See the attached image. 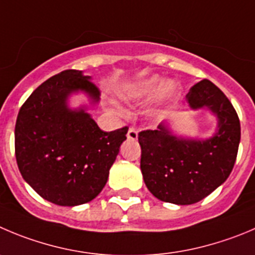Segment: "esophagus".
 <instances>
[{
	"mask_svg": "<svg viewBox=\"0 0 255 255\" xmlns=\"http://www.w3.org/2000/svg\"><path fill=\"white\" fill-rule=\"evenodd\" d=\"M128 139L136 140L137 139V129L134 126H130L129 131H128Z\"/></svg>",
	"mask_w": 255,
	"mask_h": 255,
	"instance_id": "esophagus-1",
	"label": "esophagus"
}]
</instances>
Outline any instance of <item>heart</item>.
<instances>
[{
  "instance_id": "1",
  "label": "heart",
  "mask_w": 255,
  "mask_h": 255,
  "mask_svg": "<svg viewBox=\"0 0 255 255\" xmlns=\"http://www.w3.org/2000/svg\"><path fill=\"white\" fill-rule=\"evenodd\" d=\"M157 84H159V80L154 79V80H150V81H147V82H144L142 85H139V86L135 87V89L132 90L131 98L132 99H141V98H144V96L149 95L152 90L156 87ZM174 91H175V86H174L173 84L166 85V86L161 90V93H160L159 98H157V105H162L164 103H166V101H168L169 99L174 95Z\"/></svg>"
}]
</instances>
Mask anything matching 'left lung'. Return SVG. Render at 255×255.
<instances>
[{
    "instance_id": "8db88e82",
    "label": "left lung",
    "mask_w": 255,
    "mask_h": 255,
    "mask_svg": "<svg viewBox=\"0 0 255 255\" xmlns=\"http://www.w3.org/2000/svg\"><path fill=\"white\" fill-rule=\"evenodd\" d=\"M193 109L208 108L218 118V132L196 141L174 136L160 124L137 135L142 178L161 202L189 205L200 202L230 175L241 141V121L229 99L212 81L196 82L186 95Z\"/></svg>"
}]
</instances>
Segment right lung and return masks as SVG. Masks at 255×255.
Here are the masks:
<instances>
[{
    "label": "right lung",
    "mask_w": 255,
    "mask_h": 255,
    "mask_svg": "<svg viewBox=\"0 0 255 255\" xmlns=\"http://www.w3.org/2000/svg\"><path fill=\"white\" fill-rule=\"evenodd\" d=\"M77 90L99 100L100 90L81 71L50 77L23 103L14 126L21 175L38 195L62 207L85 204L100 194L129 129L105 132L84 110L67 109V96Z\"/></svg>",
    "instance_id": "right-lung-1"
}]
</instances>
